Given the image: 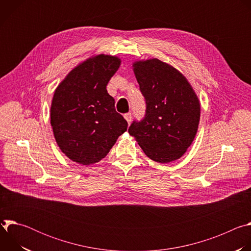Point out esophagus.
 <instances>
[{"label": "esophagus", "mask_w": 251, "mask_h": 251, "mask_svg": "<svg viewBox=\"0 0 251 251\" xmlns=\"http://www.w3.org/2000/svg\"><path fill=\"white\" fill-rule=\"evenodd\" d=\"M124 118L126 119V121L128 123H130L131 120H132V114L131 113H126V114H124Z\"/></svg>", "instance_id": "esophagus-1"}]
</instances>
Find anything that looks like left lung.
<instances>
[{"mask_svg": "<svg viewBox=\"0 0 251 251\" xmlns=\"http://www.w3.org/2000/svg\"><path fill=\"white\" fill-rule=\"evenodd\" d=\"M146 99V115L128 129L144 153L158 163L180 159L197 135L201 103L186 76L158 58L132 63Z\"/></svg>", "mask_w": 251, "mask_h": 251, "instance_id": "1", "label": "left lung"}]
</instances>
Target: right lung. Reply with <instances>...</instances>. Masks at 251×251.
Returning a JSON list of instances; mask_svg holds the SVG:
<instances>
[{"label":"right lung","mask_w":251,"mask_h":251,"mask_svg":"<svg viewBox=\"0 0 251 251\" xmlns=\"http://www.w3.org/2000/svg\"><path fill=\"white\" fill-rule=\"evenodd\" d=\"M120 64L116 55H92L55 88L50 124L59 149L71 161L86 166L101 161L127 131V121L106 89Z\"/></svg>","instance_id":"add662e5"}]
</instances>
